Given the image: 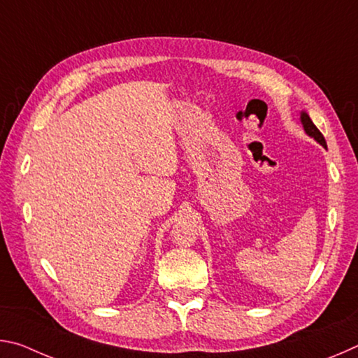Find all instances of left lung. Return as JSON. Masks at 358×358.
<instances>
[{"label": "left lung", "mask_w": 358, "mask_h": 358, "mask_svg": "<svg viewBox=\"0 0 358 358\" xmlns=\"http://www.w3.org/2000/svg\"><path fill=\"white\" fill-rule=\"evenodd\" d=\"M300 121H301V126H303V129H305L306 134L310 136L311 138H314V141H316L317 143L322 145V147L327 148V142H325L324 136L320 134V131L316 128V126H314V123L310 118V115H308L305 110L300 112Z\"/></svg>", "instance_id": "obj_1"}]
</instances>
